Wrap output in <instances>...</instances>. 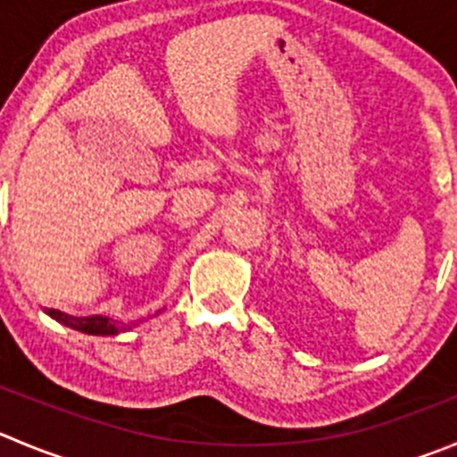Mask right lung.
I'll return each instance as SVG.
<instances>
[{"instance_id": "right-lung-1", "label": "right lung", "mask_w": 457, "mask_h": 457, "mask_svg": "<svg viewBox=\"0 0 457 457\" xmlns=\"http://www.w3.org/2000/svg\"><path fill=\"white\" fill-rule=\"evenodd\" d=\"M45 314H49L51 319L58 320V323L64 325V328H71L82 334H91V337H119V334L128 332V329L134 328V325L119 323V320L110 319V316H101V314L71 316V314H64V312L60 310H49V307L45 310ZM156 314H159V312H156Z\"/></svg>"}]
</instances>
